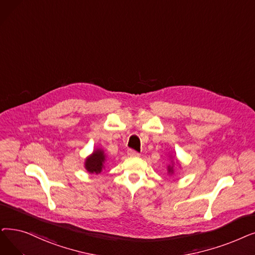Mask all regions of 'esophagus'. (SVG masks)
Segmentation results:
<instances>
[{"instance_id": "obj_1", "label": "esophagus", "mask_w": 255, "mask_h": 255, "mask_svg": "<svg viewBox=\"0 0 255 255\" xmlns=\"http://www.w3.org/2000/svg\"><path fill=\"white\" fill-rule=\"evenodd\" d=\"M127 154H128V156H130V157H138L139 156L138 152H136L134 150H131V149H129L127 151Z\"/></svg>"}]
</instances>
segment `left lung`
Listing matches in <instances>:
<instances>
[{
    "instance_id": "8db88e82",
    "label": "left lung",
    "mask_w": 255,
    "mask_h": 255,
    "mask_svg": "<svg viewBox=\"0 0 255 255\" xmlns=\"http://www.w3.org/2000/svg\"><path fill=\"white\" fill-rule=\"evenodd\" d=\"M171 162H172V164H169V165H168V174H169L170 176L174 175V173H175V169H174V163H175V162H173V160H172ZM176 162H177V164L180 165V163H179L178 161H176Z\"/></svg>"
}]
</instances>
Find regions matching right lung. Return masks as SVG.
<instances>
[{
    "instance_id": "add662e5",
    "label": "right lung",
    "mask_w": 255,
    "mask_h": 255,
    "mask_svg": "<svg viewBox=\"0 0 255 255\" xmlns=\"http://www.w3.org/2000/svg\"><path fill=\"white\" fill-rule=\"evenodd\" d=\"M107 155L103 149H96L87 156L84 161V168L90 174H100L105 169Z\"/></svg>"
}]
</instances>
